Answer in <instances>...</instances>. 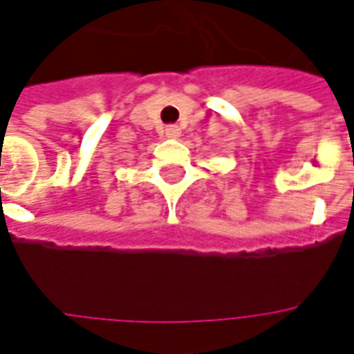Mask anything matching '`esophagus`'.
Here are the masks:
<instances>
[{"mask_svg":"<svg viewBox=\"0 0 354 354\" xmlns=\"http://www.w3.org/2000/svg\"><path fill=\"white\" fill-rule=\"evenodd\" d=\"M165 135H167V138H178L182 135V131H180L178 125H169V127L165 129Z\"/></svg>","mask_w":354,"mask_h":354,"instance_id":"1","label":"esophagus"}]
</instances>
